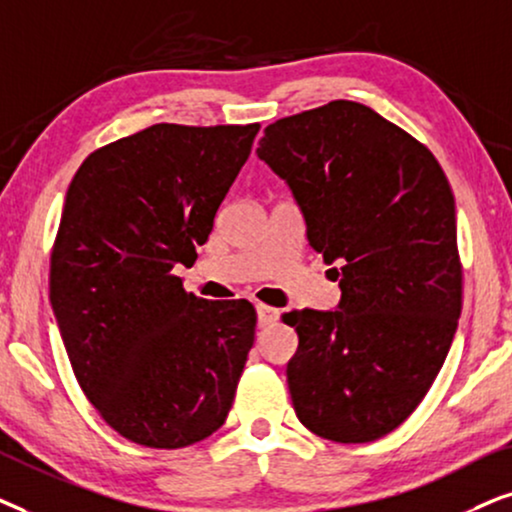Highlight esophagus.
<instances>
[{"label":"esophagus","instance_id":"34e87169","mask_svg":"<svg viewBox=\"0 0 512 512\" xmlns=\"http://www.w3.org/2000/svg\"><path fill=\"white\" fill-rule=\"evenodd\" d=\"M278 316H281V311L274 309V306L257 304V320H260V325H271V323H276Z\"/></svg>","mask_w":512,"mask_h":512}]
</instances>
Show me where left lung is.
I'll return each mask as SVG.
<instances>
[{
    "label": "left lung",
    "instance_id": "1",
    "mask_svg": "<svg viewBox=\"0 0 512 512\" xmlns=\"http://www.w3.org/2000/svg\"><path fill=\"white\" fill-rule=\"evenodd\" d=\"M257 156L288 182L306 238L339 262L337 311H290L297 419L335 442L398 428L438 377L461 316L454 194L431 149L351 100L278 119Z\"/></svg>",
    "mask_w": 512,
    "mask_h": 512
}]
</instances>
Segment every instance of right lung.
Returning <instances> with one entry per match:
<instances>
[{
    "label": "right lung",
    "instance_id": "obj_1",
    "mask_svg": "<svg viewBox=\"0 0 512 512\" xmlns=\"http://www.w3.org/2000/svg\"><path fill=\"white\" fill-rule=\"evenodd\" d=\"M260 124H154L95 149L65 196L49 297L81 391L126 440L194 445L224 424L255 342L245 299L182 288Z\"/></svg>",
    "mask_w": 512,
    "mask_h": 512
}]
</instances>
